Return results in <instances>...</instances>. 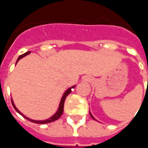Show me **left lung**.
Here are the masks:
<instances>
[{
    "instance_id": "8db88e82",
    "label": "left lung",
    "mask_w": 148,
    "mask_h": 148,
    "mask_svg": "<svg viewBox=\"0 0 148 148\" xmlns=\"http://www.w3.org/2000/svg\"><path fill=\"white\" fill-rule=\"evenodd\" d=\"M90 116H91V117H92V118H93V120H96V119H95V118H94V117H93V115H92V114H91V113H90Z\"/></svg>"
}]
</instances>
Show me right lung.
Wrapping results in <instances>:
<instances>
[{
	"label": "right lung",
	"mask_w": 148,
	"mask_h": 148,
	"mask_svg": "<svg viewBox=\"0 0 148 148\" xmlns=\"http://www.w3.org/2000/svg\"><path fill=\"white\" fill-rule=\"evenodd\" d=\"M30 53H31L30 51H27V52H26V53L23 54V55H20V56H19V58H17V61H16V63H17V62L19 61L21 58H22L23 57H24V56H26L27 55H29ZM74 87H75V86L71 87V88H69L68 90H66V92L63 93V95H62V97L61 101H60V104H59V106H58V110H57V112H56L55 114L52 116L51 117L48 118V119H47V120H44V121H35V120H32V119H30V118L25 116H24V115L23 114L22 112H21L18 110L17 108H16V106L14 105V102H13L12 99H11L12 105V106L14 107V109H16V111L17 112H19V113H20L21 115H22V116H24L25 119H27V121H32V122H33V123H36V124H41L51 123V122H53V121H57L58 118L60 117L62 115V112H63V107H64L65 100H66V97L68 96V94H70V93H71V91H72L71 90H72V89H74Z\"/></svg>",
	"instance_id": "obj_1"
}]
</instances>
